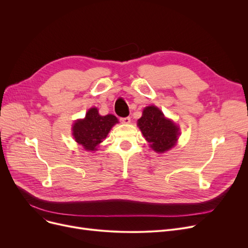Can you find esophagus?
<instances>
[{"instance_id":"esophagus-1","label":"esophagus","mask_w":248,"mask_h":248,"mask_svg":"<svg viewBox=\"0 0 248 248\" xmlns=\"http://www.w3.org/2000/svg\"><path fill=\"white\" fill-rule=\"evenodd\" d=\"M121 122H122L123 124H129V123H131V117H129V116L121 117Z\"/></svg>"}]
</instances>
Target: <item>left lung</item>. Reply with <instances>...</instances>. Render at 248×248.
Returning a JSON list of instances; mask_svg holds the SVG:
<instances>
[{"mask_svg": "<svg viewBox=\"0 0 248 248\" xmlns=\"http://www.w3.org/2000/svg\"><path fill=\"white\" fill-rule=\"evenodd\" d=\"M138 125L151 148L157 153H164L173 148L180 134L179 127L170 120L165 119L164 113L154 106L144 109Z\"/></svg>", "mask_w": 248, "mask_h": 248, "instance_id": "left-lung-1", "label": "left lung"}]
</instances>
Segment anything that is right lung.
<instances>
[{"label":"right lung","mask_w":248,"mask_h":248,"mask_svg":"<svg viewBox=\"0 0 248 248\" xmlns=\"http://www.w3.org/2000/svg\"><path fill=\"white\" fill-rule=\"evenodd\" d=\"M117 119L112 114L101 116L96 108H90L84 120H79L73 124V137L78 144L87 151H95L103 139L108 135L110 128L116 124Z\"/></svg>","instance_id":"add662e5"}]
</instances>
